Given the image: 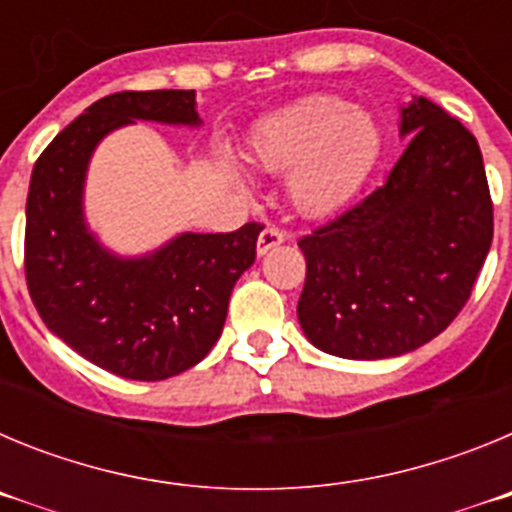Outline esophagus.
<instances>
[{
	"label": "esophagus",
	"instance_id": "34e87169",
	"mask_svg": "<svg viewBox=\"0 0 512 512\" xmlns=\"http://www.w3.org/2000/svg\"><path fill=\"white\" fill-rule=\"evenodd\" d=\"M287 238H289L287 230L277 228V225H266V228L261 230L259 243H256V248H259V253H261V256H264L266 251H271V248H274V246L284 243V241H287Z\"/></svg>",
	"mask_w": 512,
	"mask_h": 512
}]
</instances>
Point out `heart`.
Returning a JSON list of instances; mask_svg holds the SVG:
<instances>
[{"label": "heart", "mask_w": 512, "mask_h": 512, "mask_svg": "<svg viewBox=\"0 0 512 512\" xmlns=\"http://www.w3.org/2000/svg\"><path fill=\"white\" fill-rule=\"evenodd\" d=\"M264 171H287L297 210L323 215L356 192L379 156L372 115L351 110L338 97H307L261 122L248 143Z\"/></svg>", "instance_id": "b5f03b06"}]
</instances>
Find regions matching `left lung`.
<instances>
[{
    "label": "left lung",
    "mask_w": 512,
    "mask_h": 512,
    "mask_svg": "<svg viewBox=\"0 0 512 512\" xmlns=\"http://www.w3.org/2000/svg\"><path fill=\"white\" fill-rule=\"evenodd\" d=\"M410 135L382 187L297 246L307 261L297 318L343 359L408 354L467 305L495 220L479 143L431 99L402 107Z\"/></svg>",
    "instance_id": "8db88e82"
}]
</instances>
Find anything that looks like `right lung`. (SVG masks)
Returning a JSON list of instances; mask_svg holds the SVG:
<instances>
[{
  "label": "right lung",
  "instance_id": "obj_1",
  "mask_svg": "<svg viewBox=\"0 0 512 512\" xmlns=\"http://www.w3.org/2000/svg\"><path fill=\"white\" fill-rule=\"evenodd\" d=\"M133 120L197 125L194 92L110 94L48 143L27 192L25 282L43 323L76 354L117 377L158 382L210 354L264 225L184 233L138 261L102 251L81 217L84 171L102 135Z\"/></svg>",
  "mask_w": 512,
  "mask_h": 512
}]
</instances>
